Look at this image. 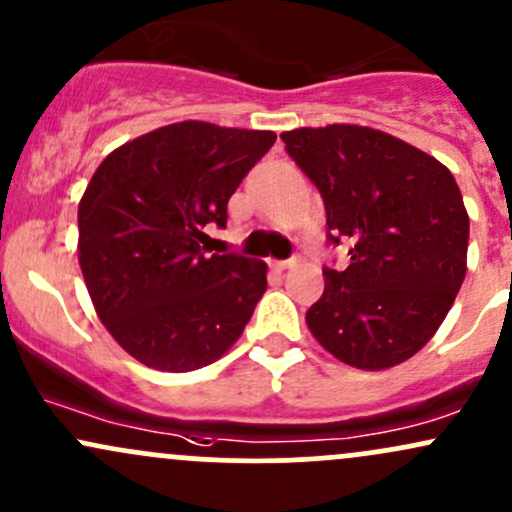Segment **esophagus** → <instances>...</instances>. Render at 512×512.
I'll list each match as a JSON object with an SVG mask.
<instances>
[{"instance_id": "obj_1", "label": "esophagus", "mask_w": 512, "mask_h": 512, "mask_svg": "<svg viewBox=\"0 0 512 512\" xmlns=\"http://www.w3.org/2000/svg\"><path fill=\"white\" fill-rule=\"evenodd\" d=\"M272 267L277 269V272H284V269L296 267V260H294V257H291V260H274V262H272Z\"/></svg>"}]
</instances>
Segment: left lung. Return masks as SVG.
<instances>
[{
    "label": "left lung",
    "mask_w": 512,
    "mask_h": 512,
    "mask_svg": "<svg viewBox=\"0 0 512 512\" xmlns=\"http://www.w3.org/2000/svg\"><path fill=\"white\" fill-rule=\"evenodd\" d=\"M282 140L323 196L328 240L350 247L347 269H323L308 330L350 367L406 362L437 333L466 274L469 213L452 172L369 126L294 128Z\"/></svg>",
    "instance_id": "1"
}]
</instances>
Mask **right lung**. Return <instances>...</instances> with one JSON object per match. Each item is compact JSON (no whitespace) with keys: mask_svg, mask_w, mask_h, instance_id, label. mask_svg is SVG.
<instances>
[{"mask_svg":"<svg viewBox=\"0 0 512 512\" xmlns=\"http://www.w3.org/2000/svg\"><path fill=\"white\" fill-rule=\"evenodd\" d=\"M272 131L179 121L104 157L77 209L82 277L123 350L160 372L226 355L267 289V265L211 255L209 223L274 145Z\"/></svg>","mask_w":512,"mask_h":512,"instance_id":"obj_1","label":"right lung"}]
</instances>
